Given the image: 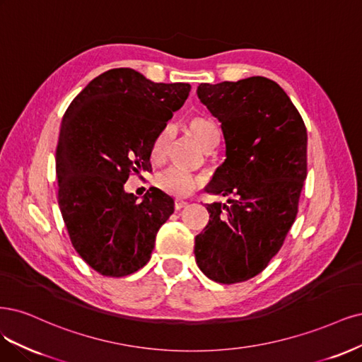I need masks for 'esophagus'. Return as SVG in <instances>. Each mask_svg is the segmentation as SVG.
Returning <instances> with one entry per match:
<instances>
[{"label": "esophagus", "instance_id": "esophagus-1", "mask_svg": "<svg viewBox=\"0 0 362 362\" xmlns=\"http://www.w3.org/2000/svg\"><path fill=\"white\" fill-rule=\"evenodd\" d=\"M188 206V202H183V200H176V203H174V207H176V211H180V209Z\"/></svg>", "mask_w": 362, "mask_h": 362}]
</instances>
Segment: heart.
I'll use <instances>...</instances> for the list:
<instances>
[{
  "instance_id": "heart-1",
  "label": "heart",
  "mask_w": 362,
  "mask_h": 362,
  "mask_svg": "<svg viewBox=\"0 0 362 362\" xmlns=\"http://www.w3.org/2000/svg\"><path fill=\"white\" fill-rule=\"evenodd\" d=\"M189 132L194 136L195 141L200 144L204 150L214 147L219 139V129L218 126L206 117H194L189 122ZM170 138V129L160 131L155 138L153 146H151V158L155 160H160L164 158L167 143ZM158 185L162 191H165L174 197H186L191 195L198 186L202 185L200 177L194 176V174L185 173L177 168H168L162 171L158 176Z\"/></svg>"
}]
</instances>
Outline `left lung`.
<instances>
[{
	"label": "left lung",
	"instance_id": "obj_1",
	"mask_svg": "<svg viewBox=\"0 0 362 362\" xmlns=\"http://www.w3.org/2000/svg\"><path fill=\"white\" fill-rule=\"evenodd\" d=\"M197 95L226 139V160L207 191L231 198L228 206L207 204L211 219L195 238V260L216 283H242L269 264L295 223L307 127L286 91L263 76L200 84Z\"/></svg>",
	"mask_w": 362,
	"mask_h": 362
}]
</instances>
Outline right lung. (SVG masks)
Here are the masks:
<instances>
[{
    "label": "right lung",
    "mask_w": 362,
    "mask_h": 362,
    "mask_svg": "<svg viewBox=\"0 0 362 362\" xmlns=\"http://www.w3.org/2000/svg\"><path fill=\"white\" fill-rule=\"evenodd\" d=\"M185 83H153L134 69H111L88 83L63 115L55 162L58 206L69 238L90 267L126 276L150 260L173 198L150 188L141 202L124 191L132 173L151 168V146L189 96Z\"/></svg>",
    "instance_id": "obj_1"
}]
</instances>
